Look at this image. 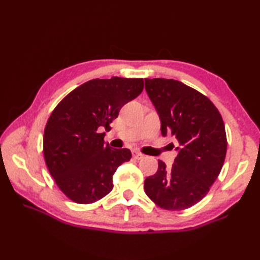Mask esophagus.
<instances>
[{
  "instance_id": "1",
  "label": "esophagus",
  "mask_w": 260,
  "mask_h": 260,
  "mask_svg": "<svg viewBox=\"0 0 260 260\" xmlns=\"http://www.w3.org/2000/svg\"><path fill=\"white\" fill-rule=\"evenodd\" d=\"M133 157H134L135 159H142L143 157H144V154H142V153H140V152L134 151V152H133Z\"/></svg>"
}]
</instances>
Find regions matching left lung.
Returning <instances> with one entry per match:
<instances>
[{"mask_svg": "<svg viewBox=\"0 0 260 260\" xmlns=\"http://www.w3.org/2000/svg\"><path fill=\"white\" fill-rule=\"evenodd\" d=\"M145 89L162 135L178 143L174 164L167 168L158 161L157 172L145 179V193L162 209H187L206 197L222 169L227 153L222 117L208 97L181 81L146 78Z\"/></svg>", "mask_w": 260, "mask_h": 260, "instance_id": "8db88e82", "label": "left lung"}]
</instances>
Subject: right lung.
I'll use <instances>...</instances> for the list:
<instances>
[{
  "label": "right lung",
  "instance_id": "right-lung-1",
  "mask_svg": "<svg viewBox=\"0 0 260 260\" xmlns=\"http://www.w3.org/2000/svg\"><path fill=\"white\" fill-rule=\"evenodd\" d=\"M143 88V78L92 79L53 109L43 135V154L49 172L70 200L93 203L113 190L114 173L132 153L110 147L103 131H110L120 108Z\"/></svg>",
  "mask_w": 260,
  "mask_h": 260
}]
</instances>
